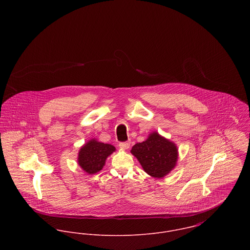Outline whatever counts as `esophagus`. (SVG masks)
Returning a JSON list of instances; mask_svg holds the SVG:
<instances>
[{"instance_id":"esophagus-1","label":"esophagus","mask_w":250,"mask_h":250,"mask_svg":"<svg viewBox=\"0 0 250 250\" xmlns=\"http://www.w3.org/2000/svg\"><path fill=\"white\" fill-rule=\"evenodd\" d=\"M119 147L121 149H128L130 147V142H123V143H119Z\"/></svg>"}]
</instances>
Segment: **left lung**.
I'll list each match as a JSON object with an SVG mask.
<instances>
[{
  "label": "left lung",
  "mask_w": 250,
  "mask_h": 250,
  "mask_svg": "<svg viewBox=\"0 0 250 250\" xmlns=\"http://www.w3.org/2000/svg\"><path fill=\"white\" fill-rule=\"evenodd\" d=\"M131 152L139 160L144 171L156 178L169 173L175 167L178 156L175 144L156 132L145 142L135 144Z\"/></svg>",
  "instance_id": "8db88e82"
}]
</instances>
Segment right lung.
Segmentation results:
<instances>
[{
    "label": "right lung",
    "instance_id": "obj_1",
    "mask_svg": "<svg viewBox=\"0 0 250 250\" xmlns=\"http://www.w3.org/2000/svg\"><path fill=\"white\" fill-rule=\"evenodd\" d=\"M114 150L111 144L92 140L81 148L78 158L79 166L89 174L96 173L103 168L107 156Z\"/></svg>",
    "mask_w": 250,
    "mask_h": 250
}]
</instances>
